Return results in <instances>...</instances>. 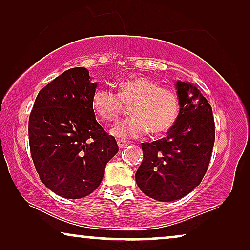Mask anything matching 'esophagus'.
<instances>
[{
  "instance_id": "34e87169",
  "label": "esophagus",
  "mask_w": 250,
  "mask_h": 250,
  "mask_svg": "<svg viewBox=\"0 0 250 250\" xmlns=\"http://www.w3.org/2000/svg\"><path fill=\"white\" fill-rule=\"evenodd\" d=\"M117 145H118L119 148H124V146H127V142L124 141V140L118 139V140H117Z\"/></svg>"
}]
</instances>
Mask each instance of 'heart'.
<instances>
[{
	"label": "heart",
	"mask_w": 250,
	"mask_h": 250,
	"mask_svg": "<svg viewBox=\"0 0 250 250\" xmlns=\"http://www.w3.org/2000/svg\"><path fill=\"white\" fill-rule=\"evenodd\" d=\"M92 110L105 123L117 121L129 105L132 116L114 126L111 134L121 139L140 138L149 132L163 133L172 127L179 115L180 101L175 91L159 86L146 76L126 78L117 84V93L99 87L92 95Z\"/></svg>",
	"instance_id": "1"
}]
</instances>
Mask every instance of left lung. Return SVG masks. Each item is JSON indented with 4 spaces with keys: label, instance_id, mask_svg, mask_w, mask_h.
Returning <instances> with one entry per match:
<instances>
[{
    "label": "left lung",
    "instance_id": "1",
    "mask_svg": "<svg viewBox=\"0 0 250 250\" xmlns=\"http://www.w3.org/2000/svg\"><path fill=\"white\" fill-rule=\"evenodd\" d=\"M180 112L166 138L141 143L143 160L135 173L143 193L158 201H172L190 193L209 165L215 142L210 104L196 86L176 83Z\"/></svg>",
    "mask_w": 250,
    "mask_h": 250
}]
</instances>
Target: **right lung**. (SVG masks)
Listing matches in <instances>:
<instances>
[{"instance_id": "right-lung-1", "label": "right lung", "mask_w": 250, "mask_h": 250, "mask_svg": "<svg viewBox=\"0 0 250 250\" xmlns=\"http://www.w3.org/2000/svg\"><path fill=\"white\" fill-rule=\"evenodd\" d=\"M95 87L85 68L68 69L40 91L29 116V148L36 172L51 191L68 199L93 192L118 151L115 138L92 110Z\"/></svg>"}]
</instances>
